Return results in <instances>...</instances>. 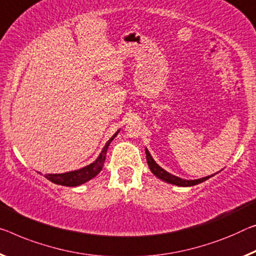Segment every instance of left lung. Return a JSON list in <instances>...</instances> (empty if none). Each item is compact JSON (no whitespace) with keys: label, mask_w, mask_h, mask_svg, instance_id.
<instances>
[{"label":"left lung","mask_w":256,"mask_h":256,"mask_svg":"<svg viewBox=\"0 0 256 256\" xmlns=\"http://www.w3.org/2000/svg\"><path fill=\"white\" fill-rule=\"evenodd\" d=\"M145 153H146V161H148V167H150V169H151V172L156 176V178H159L162 180H166L167 183L175 184V186H196V184L202 183V182H204V180L210 178L212 176H213V175H210V176H206V178H202L199 180H192L180 178H178V176L169 174V172H167L166 170H164L162 168L159 167L158 164H156V161L152 159V156L150 154V152L148 151V148L145 150Z\"/></svg>","instance_id":"left-lung-1"}]
</instances>
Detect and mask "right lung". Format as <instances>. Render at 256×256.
Masks as SVG:
<instances>
[{
    "instance_id": "obj_1",
    "label": "right lung",
    "mask_w": 256,
    "mask_h": 256,
    "mask_svg": "<svg viewBox=\"0 0 256 256\" xmlns=\"http://www.w3.org/2000/svg\"><path fill=\"white\" fill-rule=\"evenodd\" d=\"M118 132H119V130H118L114 135H113L111 138L108 140V143H106L104 148L102 150L100 156H98L96 161H94L92 164H88V166L78 169V170L64 172V174H46V175H44L46 178H48L49 180H51V182L54 184H58V186H81V184H84L86 182H88V180H90L92 178H94L98 174V172L103 169L108 145L113 140V138H114V137L118 135Z\"/></svg>"
}]
</instances>
